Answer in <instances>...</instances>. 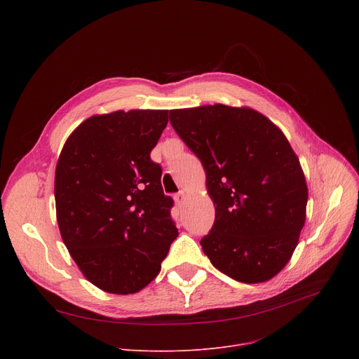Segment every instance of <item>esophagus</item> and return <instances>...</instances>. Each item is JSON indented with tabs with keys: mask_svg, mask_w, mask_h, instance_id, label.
I'll return each mask as SVG.
<instances>
[{
	"mask_svg": "<svg viewBox=\"0 0 359 359\" xmlns=\"http://www.w3.org/2000/svg\"><path fill=\"white\" fill-rule=\"evenodd\" d=\"M183 201H184V194L183 192H179V194L175 195V202H176L177 206H180L183 203Z\"/></svg>",
	"mask_w": 359,
	"mask_h": 359,
	"instance_id": "esophagus-1",
	"label": "esophagus"
}]
</instances>
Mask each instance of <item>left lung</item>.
<instances>
[{
	"label": "left lung",
	"instance_id": "left-lung-1",
	"mask_svg": "<svg viewBox=\"0 0 359 359\" xmlns=\"http://www.w3.org/2000/svg\"><path fill=\"white\" fill-rule=\"evenodd\" d=\"M168 116L201 160L215 206L203 253L238 282L269 280L290 262L306 222L309 189L288 140L250 107L208 104Z\"/></svg>",
	"mask_w": 359,
	"mask_h": 359
}]
</instances>
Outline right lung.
Wrapping results in <instances>:
<instances>
[{
	"label": "right lung",
	"instance_id": "obj_1",
	"mask_svg": "<svg viewBox=\"0 0 359 359\" xmlns=\"http://www.w3.org/2000/svg\"><path fill=\"white\" fill-rule=\"evenodd\" d=\"M168 110H118L86 119L55 170L56 219L71 257L93 285L134 294L153 280L179 236L173 199L149 154Z\"/></svg>",
	"mask_w": 359,
	"mask_h": 359
}]
</instances>
